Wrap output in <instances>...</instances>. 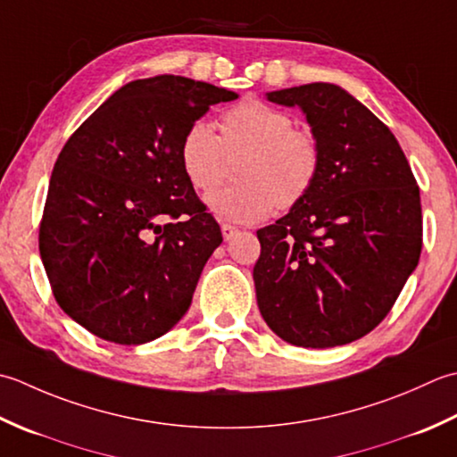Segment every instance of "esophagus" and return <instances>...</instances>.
<instances>
[{"mask_svg":"<svg viewBox=\"0 0 457 457\" xmlns=\"http://www.w3.org/2000/svg\"><path fill=\"white\" fill-rule=\"evenodd\" d=\"M220 232H222V238H225V240H230L232 237L238 235V228H237V227H232V225H228V222H222V225H220Z\"/></svg>","mask_w":457,"mask_h":457,"instance_id":"34e87169","label":"esophagus"}]
</instances>
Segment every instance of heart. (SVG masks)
<instances>
[{
	"mask_svg": "<svg viewBox=\"0 0 457 457\" xmlns=\"http://www.w3.org/2000/svg\"><path fill=\"white\" fill-rule=\"evenodd\" d=\"M232 187L211 191L204 203L217 217L258 222L278 209L302 203L321 170V145L310 129L295 128L287 112L262 100H246L220 120V136L207 120H195L179 142L185 179L195 191H209L227 155L239 157Z\"/></svg>",
	"mask_w": 457,
	"mask_h": 457,
	"instance_id": "1",
	"label": "heart"
}]
</instances>
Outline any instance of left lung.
Segmentation results:
<instances>
[{
	"instance_id": "left-lung-1",
	"label": "left lung",
	"mask_w": 457,
	"mask_h": 457,
	"mask_svg": "<svg viewBox=\"0 0 457 457\" xmlns=\"http://www.w3.org/2000/svg\"><path fill=\"white\" fill-rule=\"evenodd\" d=\"M300 106L321 145L310 195L260 228V313L297 347L345 345L386 318L422 250L420 189L393 132L329 82L268 92Z\"/></svg>"
}]
</instances>
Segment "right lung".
Listing matches in <instances>:
<instances>
[{"label": "right lung", "instance_id": "add662e5", "mask_svg": "<svg viewBox=\"0 0 457 457\" xmlns=\"http://www.w3.org/2000/svg\"><path fill=\"white\" fill-rule=\"evenodd\" d=\"M237 92L175 74L128 82L64 144L39 253L61 310L96 337L142 345L189 310L222 235L185 179L179 142Z\"/></svg>", "mask_w": 457, "mask_h": 457}]
</instances>
